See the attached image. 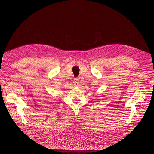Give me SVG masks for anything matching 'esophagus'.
<instances>
[{
	"label": "esophagus",
	"instance_id": "obj_1",
	"mask_svg": "<svg viewBox=\"0 0 154 154\" xmlns=\"http://www.w3.org/2000/svg\"><path fill=\"white\" fill-rule=\"evenodd\" d=\"M73 84H74V85H75V86H76V87H79V86L80 83H79V81L78 79H77V78L74 79V81H73Z\"/></svg>",
	"mask_w": 154,
	"mask_h": 154
}]
</instances>
